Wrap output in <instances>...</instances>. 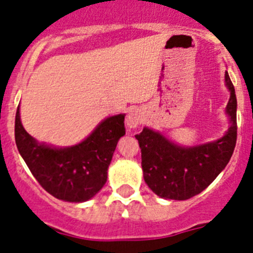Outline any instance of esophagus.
I'll list each match as a JSON object with an SVG mask.
<instances>
[{
	"label": "esophagus",
	"instance_id": "obj_1",
	"mask_svg": "<svg viewBox=\"0 0 253 253\" xmlns=\"http://www.w3.org/2000/svg\"><path fill=\"white\" fill-rule=\"evenodd\" d=\"M146 119V115L143 113L140 109H137L134 107L128 113V116H126V120H125V124L129 129H135L138 128L143 122Z\"/></svg>",
	"mask_w": 253,
	"mask_h": 253
}]
</instances>
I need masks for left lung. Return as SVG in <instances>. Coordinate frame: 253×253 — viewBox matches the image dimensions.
I'll use <instances>...</instances> for the list:
<instances>
[{
	"label": "left lung",
	"instance_id": "left-lung-1",
	"mask_svg": "<svg viewBox=\"0 0 253 253\" xmlns=\"http://www.w3.org/2000/svg\"><path fill=\"white\" fill-rule=\"evenodd\" d=\"M225 84L231 91L225 110L231 126L224 137L200 146L180 147L149 128L135 135L142 152L144 181L156 195L187 200L207 189L227 166L237 142V99L228 72Z\"/></svg>",
	"mask_w": 253,
	"mask_h": 253
}]
</instances>
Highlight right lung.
Wrapping results in <instances>:
<instances>
[{
    "mask_svg": "<svg viewBox=\"0 0 253 253\" xmlns=\"http://www.w3.org/2000/svg\"><path fill=\"white\" fill-rule=\"evenodd\" d=\"M124 116L119 114L105 119L76 146L53 148L38 143L24 129L17 107L15 140L29 169L45 191L64 202H87L106 182L118 140L125 134Z\"/></svg>",
    "mask_w": 253,
    "mask_h": 253,
    "instance_id": "right-lung-1",
    "label": "right lung"
}]
</instances>
